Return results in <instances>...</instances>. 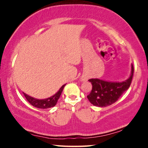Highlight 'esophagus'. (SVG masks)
Instances as JSON below:
<instances>
[{"instance_id": "obj_1", "label": "esophagus", "mask_w": 148, "mask_h": 148, "mask_svg": "<svg viewBox=\"0 0 148 148\" xmlns=\"http://www.w3.org/2000/svg\"><path fill=\"white\" fill-rule=\"evenodd\" d=\"M85 79H86H86H85V78H83V77H82V80H83V81H84V80H85Z\"/></svg>"}]
</instances>
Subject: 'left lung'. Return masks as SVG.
Wrapping results in <instances>:
<instances>
[{"instance_id":"left-lung-1","label":"left lung","mask_w":148,"mask_h":148,"mask_svg":"<svg viewBox=\"0 0 148 148\" xmlns=\"http://www.w3.org/2000/svg\"><path fill=\"white\" fill-rule=\"evenodd\" d=\"M134 68L131 64L130 77L122 82H107L100 79H90L92 90L87 96L93 105L98 107H106L114 104L128 90L132 81Z\"/></svg>"}]
</instances>
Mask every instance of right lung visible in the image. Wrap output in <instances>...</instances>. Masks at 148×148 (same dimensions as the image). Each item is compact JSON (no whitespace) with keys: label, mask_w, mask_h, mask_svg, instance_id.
I'll list each match as a JSON object with an SVG mask.
<instances>
[{"label":"right lung","mask_w":148,"mask_h":148,"mask_svg":"<svg viewBox=\"0 0 148 148\" xmlns=\"http://www.w3.org/2000/svg\"><path fill=\"white\" fill-rule=\"evenodd\" d=\"M66 84H64L62 86L61 88H60V90L56 93L55 94L52 96L50 98H46V99H42V100H39V99L34 98L33 97H31L28 96L27 94L23 93L24 96H25L26 100L31 104L32 106L36 107L38 108H42V109H46L52 108V107L54 106L57 102L58 99H59L61 93L63 90L64 87L65 86Z\"/></svg>","instance_id":"obj_1"}]
</instances>
